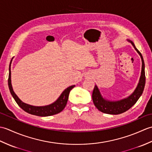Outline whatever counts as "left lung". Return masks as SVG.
<instances>
[{"label":"left lung","instance_id":"8db88e82","mask_svg":"<svg viewBox=\"0 0 152 152\" xmlns=\"http://www.w3.org/2000/svg\"><path fill=\"white\" fill-rule=\"evenodd\" d=\"M127 41L133 45L135 50L139 54L141 58L142 70L139 82H138L136 89H134L131 95L127 97L118 100V101H110V100L103 97L97 86L95 85L92 94L93 103L99 111L105 113V114L117 115L128 110L137 102L144 91L145 82H146V76H145V64L143 57L140 51L135 47L133 42L130 40H127Z\"/></svg>","mask_w":152,"mask_h":152}]
</instances>
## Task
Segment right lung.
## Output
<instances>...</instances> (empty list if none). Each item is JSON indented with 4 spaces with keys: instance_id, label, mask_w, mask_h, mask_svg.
I'll use <instances>...</instances> for the list:
<instances>
[{
    "instance_id": "right-lung-1",
    "label": "right lung",
    "mask_w": 152,
    "mask_h": 152,
    "mask_svg": "<svg viewBox=\"0 0 152 152\" xmlns=\"http://www.w3.org/2000/svg\"><path fill=\"white\" fill-rule=\"evenodd\" d=\"M8 87L11 93L13 98L14 99L15 102L19 105V107L23 110L24 111L32 115H35L38 116H42V117H46V116H50L57 114L61 112L65 107L68 101V98L71 89H72L75 87V85L71 86L67 88L63 91L61 95L59 96L56 101L52 104L49 105L42 106H36L26 104L21 101L17 95L15 94L12 88V82H11V70L10 66L9 69V76H8Z\"/></svg>"
}]
</instances>
